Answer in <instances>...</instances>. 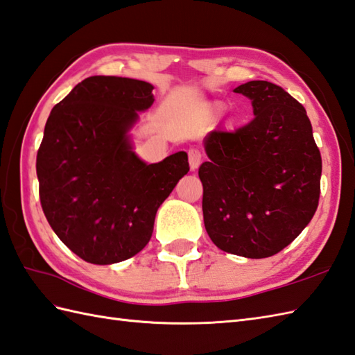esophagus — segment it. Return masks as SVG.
Listing matches in <instances>:
<instances>
[{"mask_svg": "<svg viewBox=\"0 0 355 355\" xmlns=\"http://www.w3.org/2000/svg\"><path fill=\"white\" fill-rule=\"evenodd\" d=\"M187 154H189V164H191V171H195L201 164V159H202L201 151L196 150V148H191Z\"/></svg>", "mask_w": 355, "mask_h": 355, "instance_id": "esophagus-1", "label": "esophagus"}]
</instances>
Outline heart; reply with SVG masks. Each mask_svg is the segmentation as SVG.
Segmentation results:
<instances>
[{"label":"heart","instance_id":"1","mask_svg":"<svg viewBox=\"0 0 355 355\" xmlns=\"http://www.w3.org/2000/svg\"><path fill=\"white\" fill-rule=\"evenodd\" d=\"M220 112H222L220 104H209L204 110V116H205V119H215Z\"/></svg>","mask_w":355,"mask_h":355}]
</instances>
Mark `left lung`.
<instances>
[{
  "instance_id": "obj_1",
  "label": "left lung",
  "mask_w": 355,
  "mask_h": 355,
  "mask_svg": "<svg viewBox=\"0 0 355 355\" xmlns=\"http://www.w3.org/2000/svg\"><path fill=\"white\" fill-rule=\"evenodd\" d=\"M234 92L250 98L254 119L204 140L210 159L198 171L204 225L219 250L265 259L293 242L315 215L322 160L306 109L283 87L254 80Z\"/></svg>"
}]
</instances>
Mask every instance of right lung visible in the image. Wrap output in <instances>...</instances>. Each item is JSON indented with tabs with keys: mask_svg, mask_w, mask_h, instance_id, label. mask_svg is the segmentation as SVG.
<instances>
[{
	"mask_svg": "<svg viewBox=\"0 0 355 355\" xmlns=\"http://www.w3.org/2000/svg\"><path fill=\"white\" fill-rule=\"evenodd\" d=\"M154 86L95 76L54 105L36 159L49 225L80 259L112 265L150 242L155 213L189 172L180 151L148 164L128 131L154 103Z\"/></svg>",
	"mask_w": 355,
	"mask_h": 355,
	"instance_id": "add662e5",
	"label": "right lung"
}]
</instances>
